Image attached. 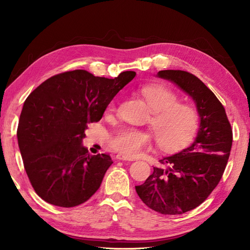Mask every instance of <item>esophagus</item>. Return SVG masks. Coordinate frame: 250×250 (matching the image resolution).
I'll list each match as a JSON object with an SVG mask.
<instances>
[{
  "label": "esophagus",
  "mask_w": 250,
  "mask_h": 250,
  "mask_svg": "<svg viewBox=\"0 0 250 250\" xmlns=\"http://www.w3.org/2000/svg\"><path fill=\"white\" fill-rule=\"evenodd\" d=\"M116 159L119 160V161H133V159H131L130 156H127V155L123 154V153L116 154Z\"/></svg>",
  "instance_id": "esophagus-1"
}]
</instances>
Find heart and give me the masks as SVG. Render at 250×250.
Returning a JSON list of instances; mask_svg holds the SVG:
<instances>
[{"mask_svg": "<svg viewBox=\"0 0 250 250\" xmlns=\"http://www.w3.org/2000/svg\"><path fill=\"white\" fill-rule=\"evenodd\" d=\"M142 97L152 111L151 126L156 142L162 149L176 150L188 144L195 137L200 116L195 107L179 103V97L162 84H150L140 89ZM115 109L111 102L108 111ZM152 135L135 127H122L111 138L110 145L116 151L134 156L148 149Z\"/></svg>", "mask_w": 250, "mask_h": 250, "instance_id": "b5f03b06", "label": "heart"}]
</instances>
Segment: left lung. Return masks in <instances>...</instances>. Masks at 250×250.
Instances as JSON below:
<instances>
[{
	"label": "left lung",
	"mask_w": 250,
	"mask_h": 250,
	"mask_svg": "<svg viewBox=\"0 0 250 250\" xmlns=\"http://www.w3.org/2000/svg\"><path fill=\"white\" fill-rule=\"evenodd\" d=\"M156 77L169 80L191 98L200 116L195 140L187 148L165 156L136 191L150 209L164 215L186 213L198 207L223 176L233 142L226 110L198 77L180 70H164Z\"/></svg>",
	"instance_id": "obj_1"
}]
</instances>
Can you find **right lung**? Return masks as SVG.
Wrapping results in <instances>:
<instances>
[{
	"instance_id": "1",
	"label": "right lung",
	"mask_w": 250,
	"mask_h": 250,
	"mask_svg": "<svg viewBox=\"0 0 250 250\" xmlns=\"http://www.w3.org/2000/svg\"><path fill=\"white\" fill-rule=\"evenodd\" d=\"M136 76L125 71L113 79L85 70L45 80L23 103L17 140L32 187L54 206L75 207L99 189L110 155H91L82 145L87 124L97 123L117 92Z\"/></svg>"
}]
</instances>
